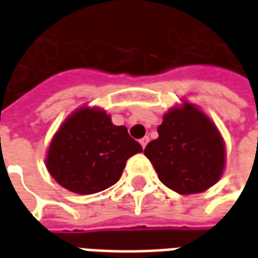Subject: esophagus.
<instances>
[{"instance_id":"1","label":"esophagus","mask_w":258,"mask_h":258,"mask_svg":"<svg viewBox=\"0 0 258 258\" xmlns=\"http://www.w3.org/2000/svg\"><path fill=\"white\" fill-rule=\"evenodd\" d=\"M140 142H141V145H142V148L145 149V146L148 145V142H149V138H148V137H144V138H142Z\"/></svg>"}]
</instances>
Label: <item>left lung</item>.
<instances>
[{"instance_id": "left-lung-1", "label": "left lung", "mask_w": 258, "mask_h": 258, "mask_svg": "<svg viewBox=\"0 0 258 258\" xmlns=\"http://www.w3.org/2000/svg\"><path fill=\"white\" fill-rule=\"evenodd\" d=\"M157 133L159 138L144 153L167 188L181 195L200 194L221 178L224 141L216 124L195 105L184 102L170 109Z\"/></svg>"}]
</instances>
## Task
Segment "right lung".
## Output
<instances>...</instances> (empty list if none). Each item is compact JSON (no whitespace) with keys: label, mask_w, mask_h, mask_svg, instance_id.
<instances>
[{"label":"right lung","mask_w":258,"mask_h":258,"mask_svg":"<svg viewBox=\"0 0 258 258\" xmlns=\"http://www.w3.org/2000/svg\"><path fill=\"white\" fill-rule=\"evenodd\" d=\"M142 152L124 125H114L105 110L80 107L72 113L48 148L45 164L59 185L92 195L117 182L125 162Z\"/></svg>","instance_id":"add662e5"}]
</instances>
